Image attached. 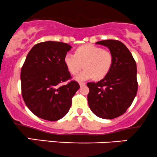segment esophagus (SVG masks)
Segmentation results:
<instances>
[{
    "label": "esophagus",
    "instance_id": "1",
    "mask_svg": "<svg viewBox=\"0 0 157 157\" xmlns=\"http://www.w3.org/2000/svg\"><path fill=\"white\" fill-rule=\"evenodd\" d=\"M86 85L85 82H79V85H80V87H83V86H85Z\"/></svg>",
    "mask_w": 157,
    "mask_h": 157
}]
</instances>
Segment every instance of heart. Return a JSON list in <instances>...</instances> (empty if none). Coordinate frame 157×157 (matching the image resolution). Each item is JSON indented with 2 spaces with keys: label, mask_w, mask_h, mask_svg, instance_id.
Instances as JSON below:
<instances>
[{
  "label": "heart",
  "mask_w": 157,
  "mask_h": 157,
  "mask_svg": "<svg viewBox=\"0 0 157 157\" xmlns=\"http://www.w3.org/2000/svg\"><path fill=\"white\" fill-rule=\"evenodd\" d=\"M113 62L112 53L108 50L93 44H86L76 48L75 55L67 54L64 63L72 75H75L78 81L94 78L101 79L109 73Z\"/></svg>",
  "instance_id": "heart-1"
}]
</instances>
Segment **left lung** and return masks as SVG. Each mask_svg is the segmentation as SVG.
Segmentation results:
<instances>
[{"instance_id": "left-lung-1", "label": "left lung", "mask_w": 157, "mask_h": 157, "mask_svg": "<svg viewBox=\"0 0 157 157\" xmlns=\"http://www.w3.org/2000/svg\"><path fill=\"white\" fill-rule=\"evenodd\" d=\"M96 43L109 48L113 62L109 73L102 80L87 84V101L97 117L113 119L126 112L137 94L136 63L129 50L118 40H106Z\"/></svg>"}]
</instances>
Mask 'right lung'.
I'll list each match as a JSON object with an SVG mask.
<instances>
[{
    "instance_id": "1",
    "label": "right lung",
    "mask_w": 157,
    "mask_h": 157,
    "mask_svg": "<svg viewBox=\"0 0 157 157\" xmlns=\"http://www.w3.org/2000/svg\"><path fill=\"white\" fill-rule=\"evenodd\" d=\"M72 47L61 42L36 44L27 55L21 70V94L27 107L37 117L55 121L70 110L80 86L71 79L64 57Z\"/></svg>"
}]
</instances>
